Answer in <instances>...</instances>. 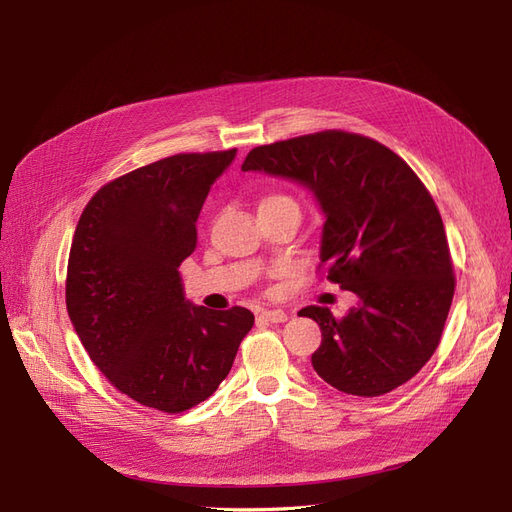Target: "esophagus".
Masks as SVG:
<instances>
[{
	"instance_id": "1",
	"label": "esophagus",
	"mask_w": 512,
	"mask_h": 512,
	"mask_svg": "<svg viewBox=\"0 0 512 512\" xmlns=\"http://www.w3.org/2000/svg\"><path fill=\"white\" fill-rule=\"evenodd\" d=\"M258 320H265V322H286L288 314L284 309H262L258 314Z\"/></svg>"
}]
</instances>
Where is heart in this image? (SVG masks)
I'll return each instance as SVG.
<instances>
[{
	"label": "heart",
	"mask_w": 512,
	"mask_h": 512,
	"mask_svg": "<svg viewBox=\"0 0 512 512\" xmlns=\"http://www.w3.org/2000/svg\"><path fill=\"white\" fill-rule=\"evenodd\" d=\"M277 207H294L297 209V203H294V198L286 196V194H267L265 198L260 200V209H277Z\"/></svg>",
	"instance_id": "obj_1"
}]
</instances>
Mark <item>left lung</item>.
<instances>
[{"label": "left lung", "instance_id": "1", "mask_svg": "<svg viewBox=\"0 0 512 512\" xmlns=\"http://www.w3.org/2000/svg\"><path fill=\"white\" fill-rule=\"evenodd\" d=\"M241 168L314 192L327 215L318 269L359 297L342 318L320 305L299 312L322 331L316 374L359 397L414 378L440 344L455 294L440 211L414 170L374 138L344 130L254 147Z\"/></svg>", "mask_w": 512, "mask_h": 512}]
</instances>
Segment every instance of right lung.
Masks as SVG:
<instances>
[{
    "label": "right lung",
    "instance_id": "right-lung-1",
    "mask_svg": "<svg viewBox=\"0 0 512 512\" xmlns=\"http://www.w3.org/2000/svg\"><path fill=\"white\" fill-rule=\"evenodd\" d=\"M237 149L177 153L91 196L68 258L66 307L89 359L141 406L179 414L211 397L254 327L245 307L183 297L205 198Z\"/></svg>",
    "mask_w": 512,
    "mask_h": 512
}]
</instances>
